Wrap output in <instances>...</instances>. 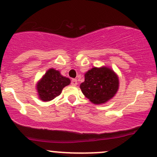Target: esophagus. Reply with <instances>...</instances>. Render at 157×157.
I'll return each mask as SVG.
<instances>
[{"instance_id": "esophagus-1", "label": "esophagus", "mask_w": 157, "mask_h": 157, "mask_svg": "<svg viewBox=\"0 0 157 157\" xmlns=\"http://www.w3.org/2000/svg\"><path fill=\"white\" fill-rule=\"evenodd\" d=\"M71 85H72V86H77V80H76V79H73V80H71Z\"/></svg>"}]
</instances>
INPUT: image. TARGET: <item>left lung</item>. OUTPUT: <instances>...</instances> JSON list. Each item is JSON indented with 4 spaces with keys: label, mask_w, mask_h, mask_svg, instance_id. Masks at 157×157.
<instances>
[{
    "label": "left lung",
    "mask_w": 157,
    "mask_h": 157,
    "mask_svg": "<svg viewBox=\"0 0 157 157\" xmlns=\"http://www.w3.org/2000/svg\"><path fill=\"white\" fill-rule=\"evenodd\" d=\"M80 85L83 94L93 103L105 104L115 96L119 87V80L115 71L106 66L93 67L84 75Z\"/></svg>",
    "instance_id": "left-lung-1"
}]
</instances>
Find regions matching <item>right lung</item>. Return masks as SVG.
Segmentation results:
<instances>
[{"label":"right lung","instance_id":"add662e5","mask_svg":"<svg viewBox=\"0 0 157 157\" xmlns=\"http://www.w3.org/2000/svg\"><path fill=\"white\" fill-rule=\"evenodd\" d=\"M71 83V80L61 75L59 71L50 68L36 84L39 98L44 102H49L59 96L63 88Z\"/></svg>","mask_w":157,"mask_h":157}]
</instances>
